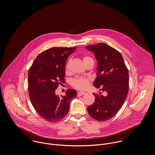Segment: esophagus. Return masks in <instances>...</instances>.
<instances>
[{"label": "esophagus", "instance_id": "esophagus-1", "mask_svg": "<svg viewBox=\"0 0 155 155\" xmlns=\"http://www.w3.org/2000/svg\"><path fill=\"white\" fill-rule=\"evenodd\" d=\"M85 94V92L84 91H79L78 92V96L79 97V96H82L83 95H84Z\"/></svg>", "mask_w": 155, "mask_h": 155}]
</instances>
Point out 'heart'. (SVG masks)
Listing matches in <instances>:
<instances>
[{"mask_svg":"<svg viewBox=\"0 0 155 155\" xmlns=\"http://www.w3.org/2000/svg\"><path fill=\"white\" fill-rule=\"evenodd\" d=\"M89 59H91L89 57H84L83 58L84 62L86 61ZM69 64V62L67 63L66 68H68ZM89 79L87 78H84V77H79L74 79L71 82L72 86L75 88L79 89H84L88 87L89 85Z\"/></svg>","mask_w":155,"mask_h":155,"instance_id":"obj_1","label":"heart"}]
</instances>
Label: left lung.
Returning <instances> with one entry per match:
<instances>
[{"label":"left lung","mask_w":155,"mask_h":155,"mask_svg":"<svg viewBox=\"0 0 155 155\" xmlns=\"http://www.w3.org/2000/svg\"><path fill=\"white\" fill-rule=\"evenodd\" d=\"M97 61V75L94 86L106 92V95L93 93L95 102L88 107L89 115L101 122L110 119L125 103L129 89V73L121 54L104 43L87 46ZM101 94V92H100Z\"/></svg>","instance_id":"left-lung-1"}]
</instances>
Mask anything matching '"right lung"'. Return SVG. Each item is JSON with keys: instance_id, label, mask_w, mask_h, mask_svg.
<instances>
[{"instance_id": "add662e5", "label": "right lung", "mask_w": 155, "mask_h": 155, "mask_svg": "<svg viewBox=\"0 0 155 155\" xmlns=\"http://www.w3.org/2000/svg\"><path fill=\"white\" fill-rule=\"evenodd\" d=\"M76 48L54 47L39 54L28 74L30 101L36 111L46 120L57 122L68 113L76 91L67 89L66 95L59 97L55 90L64 82L67 59Z\"/></svg>"}]
</instances>
